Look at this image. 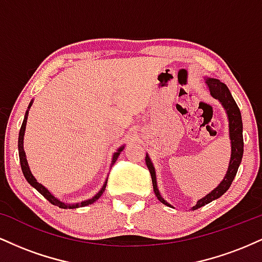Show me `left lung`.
<instances>
[{"label":"left lung","instance_id":"8db88e82","mask_svg":"<svg viewBox=\"0 0 262 262\" xmlns=\"http://www.w3.org/2000/svg\"><path fill=\"white\" fill-rule=\"evenodd\" d=\"M206 85L208 87L210 95L212 97H214L215 100H218L222 103V106L224 107V110L227 111L228 119H229V138H230V144H231V155H230V161L229 166H228V171L225 173L223 181L215 187L213 191H210L207 196L201 198L198 201L196 206L192 207V209H198L201 207L206 206L207 203L212 202V201L217 200L221 196H223L225 192L228 191V188L230 187L231 182H233L234 177H235L237 169H239V165L242 162L243 159V152H244V140H243V121H242V113H240L239 107H237L236 102L234 101L233 96L228 89L227 85L217 79H206ZM145 162L146 166L150 171V175H151V181H152V187H154L155 196L158 197V200L161 203H164L165 206L171 207L164 198L161 197L160 192H159L158 183H156V173L154 165H152L151 160H150L149 155L146 154L145 156Z\"/></svg>","mask_w":262,"mask_h":262}]
</instances>
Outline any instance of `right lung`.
Returning <instances> with one entry per match:
<instances>
[{
	"label": "right lung",
	"instance_id": "1",
	"mask_svg": "<svg viewBox=\"0 0 262 262\" xmlns=\"http://www.w3.org/2000/svg\"><path fill=\"white\" fill-rule=\"evenodd\" d=\"M32 103L33 101H31V103H29L28 106V110H27L26 112V116H25V119H23V123H22V127H20V130H19V135H18V152H19V161H20V167H22V172L23 175H25L26 180L28 181L29 185L32 186V187H34L37 191L39 192L40 194H43V196L47 198L48 201H49L50 203L54 204V206H58L59 208H69V209H74V208H79V207H85V206H89V204H92L93 202H96V201L98 200L102 196V193L104 192V189H106V185H107V180L106 182L103 183V186H102V188L100 191L97 192V193L95 194L92 198H90V200H86V201H82L81 203H74V204H69V203H64L61 202V201H59L58 198H56L52 192L49 191L48 188H45L41 183H39L37 180H35V177L32 175L31 172V169H29L28 166V161H27V158H26V152H25V149H23V138H25V132H26V124H27V118H28V112H29V108L32 107ZM124 149V146H121L118 150H117L116 152L113 154V159H112V165L114 162L117 161V159H118L119 154H121L122 150Z\"/></svg>",
	"mask_w": 262,
	"mask_h": 262
}]
</instances>
